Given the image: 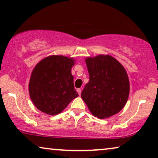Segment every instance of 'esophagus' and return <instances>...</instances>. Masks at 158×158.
<instances>
[{
  "label": "esophagus",
  "mask_w": 158,
  "mask_h": 158,
  "mask_svg": "<svg viewBox=\"0 0 158 158\" xmlns=\"http://www.w3.org/2000/svg\"><path fill=\"white\" fill-rule=\"evenodd\" d=\"M77 92H78L79 95H81V89H77Z\"/></svg>",
  "instance_id": "34e87169"
}]
</instances>
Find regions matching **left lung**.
Segmentation results:
<instances>
[{
    "label": "left lung",
    "instance_id": "1",
    "mask_svg": "<svg viewBox=\"0 0 158 158\" xmlns=\"http://www.w3.org/2000/svg\"><path fill=\"white\" fill-rule=\"evenodd\" d=\"M89 83L81 98L93 115L105 119L118 113L128 100L129 81L124 67L110 56L87 57Z\"/></svg>",
    "mask_w": 158,
    "mask_h": 158
}]
</instances>
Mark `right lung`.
I'll list each match as a JSON object with an SVG mask.
<instances>
[{
  "label": "right lung",
  "mask_w": 158,
  "mask_h": 158,
  "mask_svg": "<svg viewBox=\"0 0 158 158\" xmlns=\"http://www.w3.org/2000/svg\"><path fill=\"white\" fill-rule=\"evenodd\" d=\"M74 64L73 58L51 56L34 67L29 91L32 102L39 110L48 114H57L78 97L71 72Z\"/></svg>",
  "instance_id": "1"
}]
</instances>
